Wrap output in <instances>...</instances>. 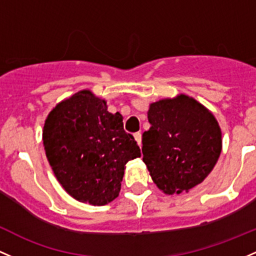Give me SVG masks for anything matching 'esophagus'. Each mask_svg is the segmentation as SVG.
<instances>
[{"instance_id":"obj_1","label":"esophagus","mask_w":256,"mask_h":256,"mask_svg":"<svg viewBox=\"0 0 256 256\" xmlns=\"http://www.w3.org/2000/svg\"><path fill=\"white\" fill-rule=\"evenodd\" d=\"M134 140H136V142L138 143V146L141 147L142 146V134L141 132H136L134 134Z\"/></svg>"}]
</instances>
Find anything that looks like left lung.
<instances>
[{
    "mask_svg": "<svg viewBox=\"0 0 256 256\" xmlns=\"http://www.w3.org/2000/svg\"><path fill=\"white\" fill-rule=\"evenodd\" d=\"M150 128L142 134L143 162L165 194H180L202 184L222 150L221 128L209 109L178 94L152 103Z\"/></svg>",
    "mask_w": 256,
    "mask_h": 256,
    "instance_id": "1",
    "label": "left lung"
}]
</instances>
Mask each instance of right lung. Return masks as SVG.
Instances as JSON below:
<instances>
[{
	"mask_svg": "<svg viewBox=\"0 0 256 256\" xmlns=\"http://www.w3.org/2000/svg\"><path fill=\"white\" fill-rule=\"evenodd\" d=\"M44 152L62 187L81 203L106 206L119 196L128 160L141 156L122 115L106 100L78 91L50 110L42 131Z\"/></svg>",
	"mask_w": 256,
	"mask_h": 256,
	"instance_id": "obj_1",
	"label": "right lung"
}]
</instances>
